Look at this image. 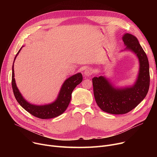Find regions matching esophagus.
Segmentation results:
<instances>
[{
  "instance_id": "34e87169",
  "label": "esophagus",
  "mask_w": 157,
  "mask_h": 157,
  "mask_svg": "<svg viewBox=\"0 0 157 157\" xmlns=\"http://www.w3.org/2000/svg\"><path fill=\"white\" fill-rule=\"evenodd\" d=\"M93 73H94V71L92 69H87L84 72V75H85V76H90L92 75Z\"/></svg>"
}]
</instances>
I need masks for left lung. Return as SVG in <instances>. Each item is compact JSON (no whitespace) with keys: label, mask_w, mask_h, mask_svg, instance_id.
Wrapping results in <instances>:
<instances>
[{"label":"left lung","mask_w":157,"mask_h":157,"mask_svg":"<svg viewBox=\"0 0 157 157\" xmlns=\"http://www.w3.org/2000/svg\"><path fill=\"white\" fill-rule=\"evenodd\" d=\"M122 39L125 50L133 52L139 60V69L134 84L118 88L104 76L92 78L96 103L103 111L113 114H125L134 109L145 98L150 87V65L143 48L137 39L128 33Z\"/></svg>","instance_id":"obj_1"}]
</instances>
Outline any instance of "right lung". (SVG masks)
Here are the masks:
<instances>
[{
  "instance_id": "1",
  "label": "right lung",
  "mask_w": 157,
  "mask_h": 157,
  "mask_svg": "<svg viewBox=\"0 0 157 157\" xmlns=\"http://www.w3.org/2000/svg\"><path fill=\"white\" fill-rule=\"evenodd\" d=\"M23 46L16 55L14 62L16 56H18ZM14 62L12 68V88L16 101L23 109L31 114L33 116L40 119H49L60 116L67 108L71 99V95L74 89L81 83L83 76L81 73H77L70 76L66 79L60 88L59 95L56 100L50 104L44 105H35L27 101L16 85L14 72Z\"/></svg>"
}]
</instances>
